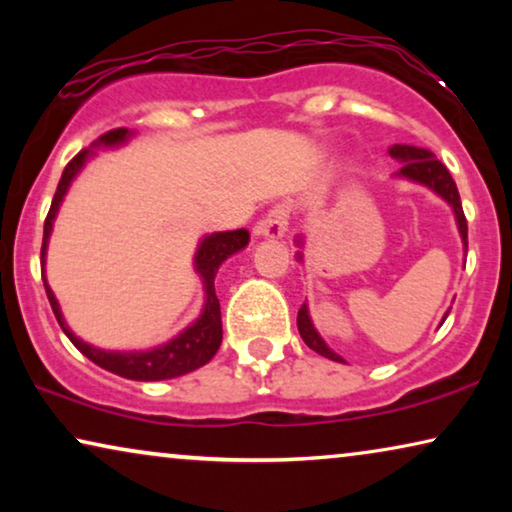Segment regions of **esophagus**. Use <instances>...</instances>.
<instances>
[{
    "instance_id": "34e87169",
    "label": "esophagus",
    "mask_w": 512,
    "mask_h": 512,
    "mask_svg": "<svg viewBox=\"0 0 512 512\" xmlns=\"http://www.w3.org/2000/svg\"><path fill=\"white\" fill-rule=\"evenodd\" d=\"M286 230H289V209L286 207L270 209L254 226V233L258 237H265V240H282Z\"/></svg>"
}]
</instances>
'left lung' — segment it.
<instances>
[{"label":"left lung","instance_id":"1","mask_svg":"<svg viewBox=\"0 0 512 512\" xmlns=\"http://www.w3.org/2000/svg\"><path fill=\"white\" fill-rule=\"evenodd\" d=\"M389 156L401 163V170L394 174V179H405V181H412V184L426 186L429 191L436 193L438 198H443L447 205L452 207L461 242H464V251H468L466 216H464V209H461L457 184H454V179L450 177V172H447V167L440 163V160L433 156L429 149H419V146H410V144L389 146ZM296 242L303 244L300 240H296ZM298 261H303V254H300V251H298ZM447 314H450V310L445 312L443 321L447 319ZM298 331H300V338L305 340V345L314 349L317 354L326 356V359H331V361H338V363L345 361L340 354H335L333 349L326 345V340L317 333V328H314V324H312L310 310H307V303H303V307L298 310Z\"/></svg>","mask_w":512,"mask_h":512}]
</instances>
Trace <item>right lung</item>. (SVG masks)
<instances>
[{
  "instance_id": "add662e5",
  "label": "right lung",
  "mask_w": 512,
  "mask_h": 512,
  "mask_svg": "<svg viewBox=\"0 0 512 512\" xmlns=\"http://www.w3.org/2000/svg\"><path fill=\"white\" fill-rule=\"evenodd\" d=\"M130 137H135V132L128 128L111 130L107 135H102L93 144V149H83L81 153L69 160V165L62 172L58 191H55V198L51 202V209H48V216L44 221V244H41V277H44L46 296L48 303L53 307L55 319L72 345L79 349L83 356H88L90 361L97 363V366L109 370V373L128 377V380H139V382H156V380H172V377L193 373L205 366V363L212 361V356L219 352L221 340H223V328H221V305L219 298H216L214 279L216 272L223 263L228 261L230 256L242 251L249 244V230H226V233H212L205 235L198 244V251L193 256V268L202 279V289H205V305H202L200 317L188 324L179 335H174L172 340L163 342V345L151 347V349H135V352H114V349H100L95 345H88L86 340H81L72 328L67 326L65 317H62L60 303L55 298V293L46 282V249L48 240H51L53 233V221L58 216V209L65 200V195L72 186V181L79 177V172L86 167L90 158L95 156V149H118V146L128 144Z\"/></svg>"
}]
</instances>
